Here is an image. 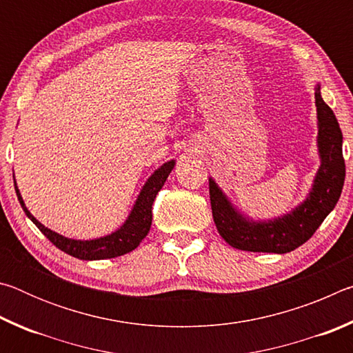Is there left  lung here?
<instances>
[{"label": "left lung", "instance_id": "8db88e82", "mask_svg": "<svg viewBox=\"0 0 353 353\" xmlns=\"http://www.w3.org/2000/svg\"><path fill=\"white\" fill-rule=\"evenodd\" d=\"M314 98L321 166L307 199L294 210L276 219H248L230 204L216 182L212 177L208 179L214 224L219 235L232 248L249 252H291L313 236L336 205L345 179L343 132L333 110L322 99L319 85H316Z\"/></svg>", "mask_w": 353, "mask_h": 353}]
</instances>
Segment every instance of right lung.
<instances>
[{
  "mask_svg": "<svg viewBox=\"0 0 353 353\" xmlns=\"http://www.w3.org/2000/svg\"><path fill=\"white\" fill-rule=\"evenodd\" d=\"M174 160L163 163L159 170L154 171V174L148 179L146 183L143 185L139 198H137L132 212L118 230L112 232L110 235L97 238V240H73L56 234L51 229H48L41 223L35 219L31 212L28 210L25 202L20 194L19 188L15 183V191L19 196L21 208L25 210L26 216L39 227V230L50 240L56 248L63 250L74 259L79 260H104V259H115V256L124 255L134 250L141 243L143 238L148 235L152 223V204L155 196L162 190L163 183L168 179L170 172L174 168Z\"/></svg>",
  "mask_w": 353,
  "mask_h": 353,
  "instance_id": "add662e5",
  "label": "right lung"
}]
</instances>
